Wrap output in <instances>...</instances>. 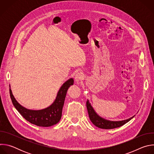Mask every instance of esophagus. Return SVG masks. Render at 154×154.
<instances>
[{"label": "esophagus", "instance_id": "1", "mask_svg": "<svg viewBox=\"0 0 154 154\" xmlns=\"http://www.w3.org/2000/svg\"><path fill=\"white\" fill-rule=\"evenodd\" d=\"M84 79V75L82 72H78L75 76V80L76 82L79 83Z\"/></svg>", "mask_w": 154, "mask_h": 154}]
</instances>
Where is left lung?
Here are the masks:
<instances>
[{"label":"left lung","instance_id":"8db88e82","mask_svg":"<svg viewBox=\"0 0 154 154\" xmlns=\"http://www.w3.org/2000/svg\"><path fill=\"white\" fill-rule=\"evenodd\" d=\"M86 108L88 109V112L89 118L91 121L92 122V123L96 127L100 128H103V129H112V128L119 127L123 125L124 124H126L127 122H128L135 116L134 115V116L130 118L129 119L122 120V121H109L100 117L95 112L94 109L91 106L88 99L86 101Z\"/></svg>","mask_w":154,"mask_h":154}]
</instances>
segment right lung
<instances>
[{"instance_id": "obj_1", "label": "right lung", "mask_w": 154, "mask_h": 154, "mask_svg": "<svg viewBox=\"0 0 154 154\" xmlns=\"http://www.w3.org/2000/svg\"><path fill=\"white\" fill-rule=\"evenodd\" d=\"M74 84V79L66 81L58 90L54 102L48 107L39 110L27 109L14 98L10 85V95L12 103L19 113L31 124L41 127H50L57 124L61 119L64 102L69 88Z\"/></svg>"}]
</instances>
